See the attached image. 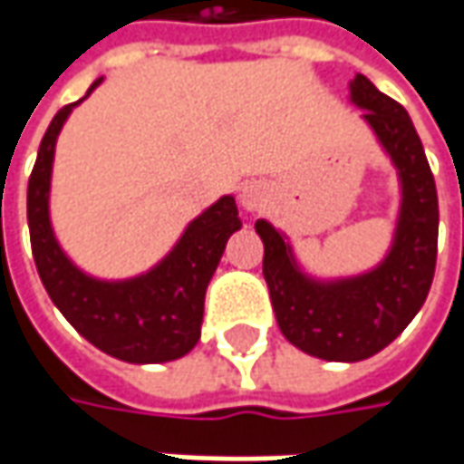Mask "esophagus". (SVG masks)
Listing matches in <instances>:
<instances>
[{"instance_id": "34e87169", "label": "esophagus", "mask_w": 464, "mask_h": 464, "mask_svg": "<svg viewBox=\"0 0 464 464\" xmlns=\"http://www.w3.org/2000/svg\"><path fill=\"white\" fill-rule=\"evenodd\" d=\"M268 204V188L263 183H245L240 190V206L245 211L256 214L263 206Z\"/></svg>"}]
</instances>
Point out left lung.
<instances>
[{"mask_svg": "<svg viewBox=\"0 0 464 464\" xmlns=\"http://www.w3.org/2000/svg\"><path fill=\"white\" fill-rule=\"evenodd\" d=\"M348 100L364 111L362 121L398 172L401 201L382 260L359 274L317 276L284 229L256 222L278 328L292 346L325 362H364L390 346L423 307L437 268V186L413 121L364 74L348 82Z\"/></svg>", "mask_w": 464, "mask_h": 464, "instance_id": "left-lung-1", "label": "left lung"}]
</instances>
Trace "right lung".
Instances as JSON below:
<instances>
[{
    "label": "right lung",
    "instance_id": "right-lung-1",
    "mask_svg": "<svg viewBox=\"0 0 464 464\" xmlns=\"http://www.w3.org/2000/svg\"><path fill=\"white\" fill-rule=\"evenodd\" d=\"M102 84L53 116L27 180V227L38 276L51 302L102 353L129 364H165L186 356L201 338L206 286L224 245L242 227L235 196H222L190 219L178 242L152 268L126 278L87 274L56 237L51 222V178L66 118Z\"/></svg>",
    "mask_w": 464,
    "mask_h": 464
}]
</instances>
